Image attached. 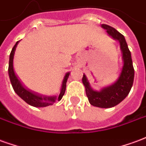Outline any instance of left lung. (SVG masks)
Instances as JSON below:
<instances>
[{
	"label": "left lung",
	"mask_w": 146,
	"mask_h": 146,
	"mask_svg": "<svg viewBox=\"0 0 146 146\" xmlns=\"http://www.w3.org/2000/svg\"><path fill=\"white\" fill-rule=\"evenodd\" d=\"M101 26L107 30L109 36L117 40L120 43L123 60L122 70L114 83L104 87L100 91H95L91 88L85 74L82 77V83L85 86L86 96L91 105L100 108H110L120 104L128 95L134 82L135 70L131 52L124 36L110 25L102 24Z\"/></svg>",
	"instance_id": "left-lung-1"
}]
</instances>
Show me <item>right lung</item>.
I'll return each instance as SVG.
<instances>
[{
	"label": "right lung",
	"instance_id": "1",
	"mask_svg": "<svg viewBox=\"0 0 146 146\" xmlns=\"http://www.w3.org/2000/svg\"><path fill=\"white\" fill-rule=\"evenodd\" d=\"M19 41L16 42L15 45L11 50V52L9 57V66H8V74L10 78L11 83L13 87L14 91L16 92L17 95L22 98L23 100L26 102L27 104L35 107H45L50 105L54 104L56 100H60L62 99L63 96L64 95V92L66 90V82L69 77L70 73L68 72L64 77L62 82V86L60 89V92L59 96H42L32 92L29 89H25L24 86H22L21 82L19 80V78L15 74L13 68V58L15 51L16 49V46L18 45Z\"/></svg>",
	"mask_w": 146,
	"mask_h": 146
}]
</instances>
